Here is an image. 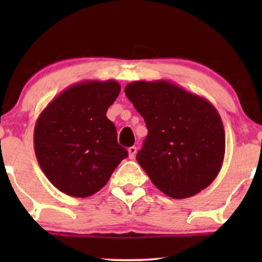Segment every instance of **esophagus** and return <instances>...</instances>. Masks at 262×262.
<instances>
[{"instance_id":"34e87169","label":"esophagus","mask_w":262,"mask_h":262,"mask_svg":"<svg viewBox=\"0 0 262 262\" xmlns=\"http://www.w3.org/2000/svg\"><path fill=\"white\" fill-rule=\"evenodd\" d=\"M127 152H128V157H130V159H135L136 154H137V148H136V146H130V148L127 149Z\"/></svg>"}]
</instances>
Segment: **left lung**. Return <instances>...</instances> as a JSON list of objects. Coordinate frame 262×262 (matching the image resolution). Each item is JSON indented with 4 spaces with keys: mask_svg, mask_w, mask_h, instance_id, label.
Wrapping results in <instances>:
<instances>
[{
    "mask_svg": "<svg viewBox=\"0 0 262 262\" xmlns=\"http://www.w3.org/2000/svg\"><path fill=\"white\" fill-rule=\"evenodd\" d=\"M148 127L139 166L164 194L185 199L206 188L225 152L221 116L210 101L169 81H135L124 89Z\"/></svg>",
    "mask_w": 262,
    "mask_h": 262,
    "instance_id": "1",
    "label": "left lung"
}]
</instances>
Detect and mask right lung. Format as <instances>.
Returning <instances> with one entry per match:
<instances>
[{"label":"right lung","instance_id":"add662e5","mask_svg":"<svg viewBox=\"0 0 262 262\" xmlns=\"http://www.w3.org/2000/svg\"><path fill=\"white\" fill-rule=\"evenodd\" d=\"M120 93L117 81H83L56 96L34 127V151L50 182L76 198L91 196L127 157L106 117Z\"/></svg>","mask_w":262,"mask_h":262}]
</instances>
